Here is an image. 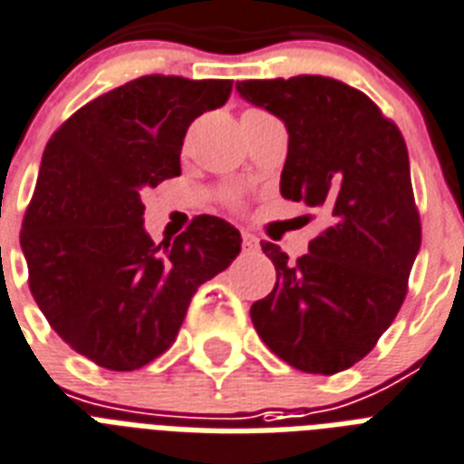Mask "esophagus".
Here are the masks:
<instances>
[{
  "label": "esophagus",
  "mask_w": 464,
  "mask_h": 464,
  "mask_svg": "<svg viewBox=\"0 0 464 464\" xmlns=\"http://www.w3.org/2000/svg\"><path fill=\"white\" fill-rule=\"evenodd\" d=\"M242 244H244V251H256L258 249L256 235H251V232H242Z\"/></svg>",
  "instance_id": "obj_1"
}]
</instances>
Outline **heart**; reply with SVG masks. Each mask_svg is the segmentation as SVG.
Wrapping results in <instances>:
<instances>
[{
    "label": "heart",
    "mask_w": 464,
    "mask_h": 464,
    "mask_svg": "<svg viewBox=\"0 0 464 464\" xmlns=\"http://www.w3.org/2000/svg\"><path fill=\"white\" fill-rule=\"evenodd\" d=\"M251 111H256V109H251Z\"/></svg>",
    "instance_id": "heart-1"
}]
</instances>
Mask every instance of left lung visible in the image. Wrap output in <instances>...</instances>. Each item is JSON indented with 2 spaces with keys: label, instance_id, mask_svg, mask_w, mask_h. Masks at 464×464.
<instances>
[{
  "label": "left lung",
  "instance_id": "obj_1",
  "mask_svg": "<svg viewBox=\"0 0 464 464\" xmlns=\"http://www.w3.org/2000/svg\"><path fill=\"white\" fill-rule=\"evenodd\" d=\"M237 92L288 128L283 198L326 220L295 264L261 242L276 285L251 304V322L281 361L334 375L375 348L407 297L421 246L407 142L378 103L336 79H244Z\"/></svg>",
  "mask_w": 464,
  "mask_h": 464
}]
</instances>
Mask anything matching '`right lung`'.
<instances>
[{
	"mask_svg": "<svg viewBox=\"0 0 464 464\" xmlns=\"http://www.w3.org/2000/svg\"><path fill=\"white\" fill-rule=\"evenodd\" d=\"M232 79L145 74L72 113L45 145L21 227L28 288L57 336L106 370L160 358L196 290L237 258L215 215L157 246L140 193L181 174L188 125L229 99Z\"/></svg>",
	"mask_w": 464,
	"mask_h": 464,
	"instance_id": "add662e5",
	"label": "right lung"
}]
</instances>
